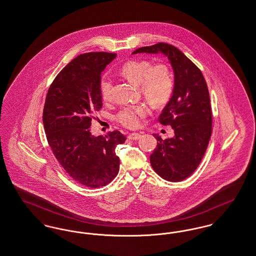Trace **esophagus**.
<instances>
[{"instance_id": "1", "label": "esophagus", "mask_w": 256, "mask_h": 256, "mask_svg": "<svg viewBox=\"0 0 256 256\" xmlns=\"http://www.w3.org/2000/svg\"><path fill=\"white\" fill-rule=\"evenodd\" d=\"M141 136L142 135L140 133L132 132L128 134V139H130V140H138V139L141 138Z\"/></svg>"}]
</instances>
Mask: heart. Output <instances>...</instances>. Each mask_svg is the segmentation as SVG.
Wrapping results in <instances>:
<instances>
[{"label": "heart", "instance_id": "1", "mask_svg": "<svg viewBox=\"0 0 256 256\" xmlns=\"http://www.w3.org/2000/svg\"><path fill=\"white\" fill-rule=\"evenodd\" d=\"M121 74L130 82L140 86L144 98L154 108H160L170 100L174 90V74L164 62H152L148 60L126 62L120 70ZM112 81L102 77L100 81V94L104 101H110L112 96ZM148 114L146 106H126L117 114V120L126 128L140 126L141 120Z\"/></svg>", "mask_w": 256, "mask_h": 256}]
</instances>
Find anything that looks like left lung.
Wrapping results in <instances>:
<instances>
[{
    "label": "left lung",
    "mask_w": 256,
    "mask_h": 256,
    "mask_svg": "<svg viewBox=\"0 0 256 256\" xmlns=\"http://www.w3.org/2000/svg\"><path fill=\"white\" fill-rule=\"evenodd\" d=\"M168 56L174 68V95L158 118L172 126L174 137L163 140L150 156L154 172L166 181L180 182L194 172L204 157L212 132V112L204 76L194 62L174 46L158 42L132 52Z\"/></svg>",
    "instance_id": "obj_1"
}]
</instances>
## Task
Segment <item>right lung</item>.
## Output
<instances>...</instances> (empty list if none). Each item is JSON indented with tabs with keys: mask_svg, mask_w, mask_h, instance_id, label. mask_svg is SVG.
Returning <instances> with one entry per match:
<instances>
[{
	"mask_svg": "<svg viewBox=\"0 0 256 256\" xmlns=\"http://www.w3.org/2000/svg\"><path fill=\"white\" fill-rule=\"evenodd\" d=\"M116 53L88 52L68 62L46 94L42 123L55 158L72 179L88 188L110 184L119 172L115 154L126 136L119 130L92 136V119L102 108L101 73Z\"/></svg>",
	"mask_w": 256,
	"mask_h": 256,
	"instance_id": "right-lung-1",
	"label": "right lung"
}]
</instances>
